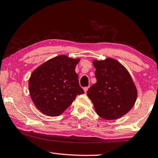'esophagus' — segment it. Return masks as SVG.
<instances>
[{"label":"esophagus","mask_w":158,"mask_h":158,"mask_svg":"<svg viewBox=\"0 0 158 158\" xmlns=\"http://www.w3.org/2000/svg\"><path fill=\"white\" fill-rule=\"evenodd\" d=\"M88 89H89V87H84V92H85V93H86V92H87V90H88Z\"/></svg>","instance_id":"34e87169"}]
</instances>
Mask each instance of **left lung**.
Listing matches in <instances>:
<instances>
[{
    "label": "left lung",
    "instance_id": "1",
    "mask_svg": "<svg viewBox=\"0 0 158 158\" xmlns=\"http://www.w3.org/2000/svg\"><path fill=\"white\" fill-rule=\"evenodd\" d=\"M97 82L90 86L87 95L95 111L106 120L124 116L133 107L137 90L130 73L118 61L108 58L93 60Z\"/></svg>",
    "mask_w": 158,
    "mask_h": 158
}]
</instances>
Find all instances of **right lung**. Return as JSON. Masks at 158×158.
I'll return each instance as SVG.
<instances>
[{
  "label": "right lung",
  "instance_id": "obj_1",
  "mask_svg": "<svg viewBox=\"0 0 158 158\" xmlns=\"http://www.w3.org/2000/svg\"><path fill=\"white\" fill-rule=\"evenodd\" d=\"M79 60L60 55L46 61L33 72L28 81L29 92L42 113L49 116H59L77 95L84 93L75 73Z\"/></svg>",
  "mask_w": 158,
  "mask_h": 158
}]
</instances>
